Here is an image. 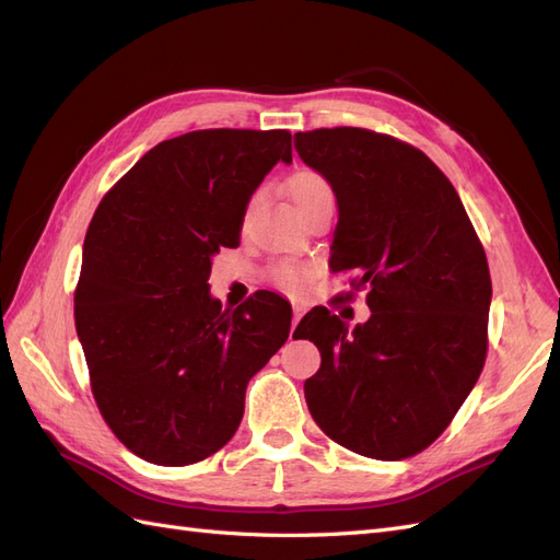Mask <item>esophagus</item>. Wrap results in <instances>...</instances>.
<instances>
[{
  "mask_svg": "<svg viewBox=\"0 0 560 560\" xmlns=\"http://www.w3.org/2000/svg\"><path fill=\"white\" fill-rule=\"evenodd\" d=\"M303 311H306V308H303L301 303H294V317H292V331H290V338L294 336V329H296V325H299V319L303 317Z\"/></svg>",
  "mask_w": 560,
  "mask_h": 560,
  "instance_id": "34e87169",
  "label": "esophagus"
}]
</instances>
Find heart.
<instances>
[{
  "label": "heart",
  "instance_id": "obj_1",
  "mask_svg": "<svg viewBox=\"0 0 560 560\" xmlns=\"http://www.w3.org/2000/svg\"><path fill=\"white\" fill-rule=\"evenodd\" d=\"M287 189H290L294 206L299 208V206H306V202L313 200L315 196L327 194L329 186L319 175L301 171L290 177V182H287ZM308 276H311V270L301 264H280L273 268V282L287 292H299L301 287L308 282Z\"/></svg>",
  "mask_w": 560,
  "mask_h": 560
}]
</instances>
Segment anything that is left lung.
Returning a JSON list of instances; mask_svg holds the SVG:
<instances>
[{
	"mask_svg": "<svg viewBox=\"0 0 560 560\" xmlns=\"http://www.w3.org/2000/svg\"><path fill=\"white\" fill-rule=\"evenodd\" d=\"M336 196L334 270H360L371 311L348 329L327 308L294 336L322 354L303 393L319 430L354 453L401 460L428 448L477 385L493 287L463 200L411 144L364 128L294 135Z\"/></svg>",
	"mask_w": 560,
	"mask_h": 560,
	"instance_id": "8db88e82",
	"label": "left lung"
}]
</instances>
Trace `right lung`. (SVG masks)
Here are the masks:
<instances>
[{"label":"right lung","instance_id":"add662e5","mask_svg":"<svg viewBox=\"0 0 560 560\" xmlns=\"http://www.w3.org/2000/svg\"><path fill=\"white\" fill-rule=\"evenodd\" d=\"M292 163L287 130H196L149 149L93 214L74 294L97 409L126 448L182 467L238 430L249 378L290 336L292 308L259 294L224 311L212 257L241 245L252 194Z\"/></svg>","mask_w":560,"mask_h":560}]
</instances>
